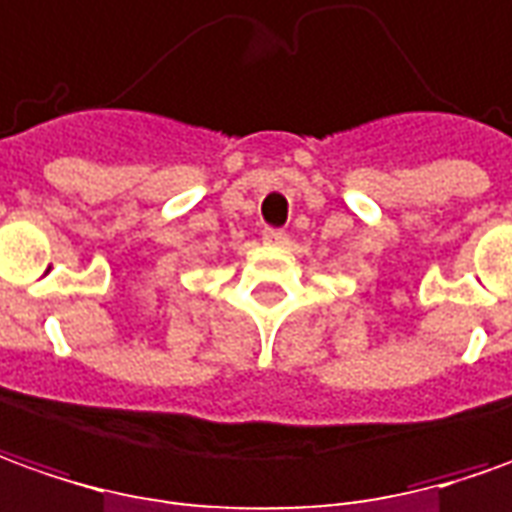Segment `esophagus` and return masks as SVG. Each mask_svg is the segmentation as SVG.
Wrapping results in <instances>:
<instances>
[{
    "label": "esophagus",
    "instance_id": "34e87169",
    "mask_svg": "<svg viewBox=\"0 0 512 512\" xmlns=\"http://www.w3.org/2000/svg\"><path fill=\"white\" fill-rule=\"evenodd\" d=\"M263 243H269V246H285L288 243V232H283V229H263Z\"/></svg>",
    "mask_w": 512,
    "mask_h": 512
}]
</instances>
